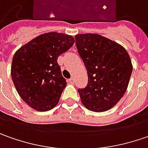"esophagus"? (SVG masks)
Here are the masks:
<instances>
[{
  "instance_id": "1",
  "label": "esophagus",
  "mask_w": 148,
  "mask_h": 148,
  "mask_svg": "<svg viewBox=\"0 0 148 148\" xmlns=\"http://www.w3.org/2000/svg\"><path fill=\"white\" fill-rule=\"evenodd\" d=\"M69 84H74V77L70 78V79H69Z\"/></svg>"
}]
</instances>
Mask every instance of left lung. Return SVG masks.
<instances>
[{
  "label": "left lung",
  "instance_id": "obj_1",
  "mask_svg": "<svg viewBox=\"0 0 148 148\" xmlns=\"http://www.w3.org/2000/svg\"><path fill=\"white\" fill-rule=\"evenodd\" d=\"M76 47L87 69L88 81L78 92L84 106L102 112L112 108L125 95L133 65L120 44L95 33L74 36Z\"/></svg>",
  "mask_w": 148,
  "mask_h": 148
}]
</instances>
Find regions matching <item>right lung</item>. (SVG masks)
Masks as SVG:
<instances>
[{
	"label": "right lung",
	"instance_id": "right-lung-1",
	"mask_svg": "<svg viewBox=\"0 0 148 148\" xmlns=\"http://www.w3.org/2000/svg\"><path fill=\"white\" fill-rule=\"evenodd\" d=\"M74 43L70 35L47 33L31 40L14 53L12 80L20 97L33 109L47 111L58 104L67 83L57 58Z\"/></svg>",
	"mask_w": 148,
	"mask_h": 148
}]
</instances>
